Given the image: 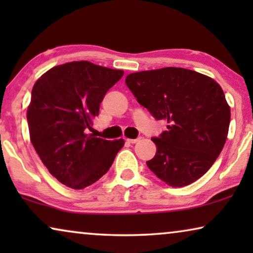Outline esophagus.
Segmentation results:
<instances>
[{
  "instance_id": "obj_1",
  "label": "esophagus",
  "mask_w": 253,
  "mask_h": 253,
  "mask_svg": "<svg viewBox=\"0 0 253 253\" xmlns=\"http://www.w3.org/2000/svg\"><path fill=\"white\" fill-rule=\"evenodd\" d=\"M138 140H139V138H136V139H130V138H127V139H126L127 143H131V144H134V143H137Z\"/></svg>"
}]
</instances>
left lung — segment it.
<instances>
[{
    "mask_svg": "<svg viewBox=\"0 0 253 253\" xmlns=\"http://www.w3.org/2000/svg\"><path fill=\"white\" fill-rule=\"evenodd\" d=\"M126 86L167 130L152 140L157 153L147 167L161 181L181 188L202 177L222 151L230 107L214 79L183 68H164L126 76Z\"/></svg>",
    "mask_w": 253,
    "mask_h": 253,
    "instance_id": "obj_1",
    "label": "left lung"
}]
</instances>
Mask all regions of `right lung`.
Here are the masks:
<instances>
[{"label": "right lung", "instance_id": "add662e5", "mask_svg": "<svg viewBox=\"0 0 253 253\" xmlns=\"http://www.w3.org/2000/svg\"><path fill=\"white\" fill-rule=\"evenodd\" d=\"M124 72L87 61L51 68L38 79L27 108L34 150L54 177L72 189H84L112 167L124 140L87 134L107 91Z\"/></svg>", "mask_w": 253, "mask_h": 253}]
</instances>
